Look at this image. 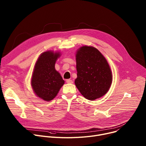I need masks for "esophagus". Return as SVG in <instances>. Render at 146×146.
Instances as JSON below:
<instances>
[{"label": "esophagus", "mask_w": 146, "mask_h": 146, "mask_svg": "<svg viewBox=\"0 0 146 146\" xmlns=\"http://www.w3.org/2000/svg\"><path fill=\"white\" fill-rule=\"evenodd\" d=\"M66 82L67 83H68V84H72V83L73 82V81L72 80H70V79H68V80H66Z\"/></svg>", "instance_id": "34e87169"}]
</instances>
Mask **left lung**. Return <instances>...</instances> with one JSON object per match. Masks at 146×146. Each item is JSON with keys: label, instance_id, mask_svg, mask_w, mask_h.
<instances>
[{"label": "left lung", "instance_id": "1", "mask_svg": "<svg viewBox=\"0 0 146 146\" xmlns=\"http://www.w3.org/2000/svg\"><path fill=\"white\" fill-rule=\"evenodd\" d=\"M77 77L75 85L86 99L94 100L105 95L112 82V72L106 58L96 48L84 46L76 54Z\"/></svg>", "mask_w": 146, "mask_h": 146}]
</instances>
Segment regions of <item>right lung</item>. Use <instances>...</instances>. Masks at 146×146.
Here are the masks:
<instances>
[{"label":"right lung","mask_w":146,"mask_h":146,"mask_svg":"<svg viewBox=\"0 0 146 146\" xmlns=\"http://www.w3.org/2000/svg\"><path fill=\"white\" fill-rule=\"evenodd\" d=\"M60 56L59 52H44L39 56L35 65L31 86L36 96L45 101L52 100L65 83L55 69V62Z\"/></svg>","instance_id":"obj_1"}]
</instances>
